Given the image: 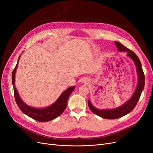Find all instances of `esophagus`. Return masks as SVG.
Wrapping results in <instances>:
<instances>
[{"label": "esophagus", "instance_id": "34e87169", "mask_svg": "<svg viewBox=\"0 0 153 153\" xmlns=\"http://www.w3.org/2000/svg\"><path fill=\"white\" fill-rule=\"evenodd\" d=\"M88 81H89V80H88L87 79H85V80H84V82H83L85 83V84H87V83H88Z\"/></svg>", "mask_w": 153, "mask_h": 153}]
</instances>
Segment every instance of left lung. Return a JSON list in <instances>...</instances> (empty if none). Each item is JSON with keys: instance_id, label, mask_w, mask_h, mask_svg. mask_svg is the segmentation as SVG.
Returning <instances> with one entry per match:
<instances>
[{"instance_id": "8db88e82", "label": "left lung", "mask_w": 153, "mask_h": 153, "mask_svg": "<svg viewBox=\"0 0 153 153\" xmlns=\"http://www.w3.org/2000/svg\"><path fill=\"white\" fill-rule=\"evenodd\" d=\"M114 42L119 52H126L129 58H131L134 63H135L138 76V83L135 91L130 99L123 105L119 106L117 108L105 110L96 108L92 105L91 101L89 100V101H88V105H89L92 112L94 114L98 115V116L106 119H118L130 113L134 109V108L135 107L137 102L139 100L142 92L143 90L145 85V76L144 74H143L141 62L139 59L137 57V55L133 52H132L131 50L128 49L125 46L118 42V41H114Z\"/></svg>"}]
</instances>
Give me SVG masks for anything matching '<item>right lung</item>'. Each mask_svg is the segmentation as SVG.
<instances>
[{
  "label": "right lung",
  "instance_id": "obj_1",
  "mask_svg": "<svg viewBox=\"0 0 153 153\" xmlns=\"http://www.w3.org/2000/svg\"><path fill=\"white\" fill-rule=\"evenodd\" d=\"M20 55L18 59L16 67L14 69L12 74V84L14 89V94H15V100L18 107L20 108L22 112L27 115V116L39 122H47L57 117L60 115H61L64 110L66 109L68 104V100L73 91L75 89V87H70L64 91L53 104L47 106V107L38 108L27 105L21 99L15 87V73L18 68V64L19 62Z\"/></svg>",
  "mask_w": 153,
  "mask_h": 153
}]
</instances>
